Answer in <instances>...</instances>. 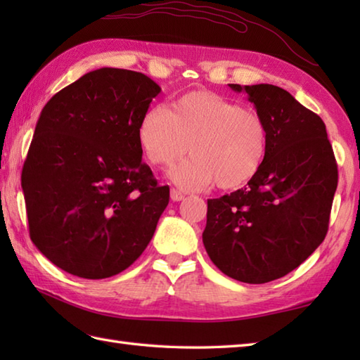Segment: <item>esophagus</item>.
I'll use <instances>...</instances> for the list:
<instances>
[{"label": "esophagus", "instance_id": "1", "mask_svg": "<svg viewBox=\"0 0 360 360\" xmlns=\"http://www.w3.org/2000/svg\"><path fill=\"white\" fill-rule=\"evenodd\" d=\"M170 198H172V201H182V200H184V195H182V193L179 192V190H174V188H172Z\"/></svg>", "mask_w": 360, "mask_h": 360}]
</instances>
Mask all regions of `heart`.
Segmentation results:
<instances>
[{"label": "heart", "instance_id": "heart-1", "mask_svg": "<svg viewBox=\"0 0 360 360\" xmlns=\"http://www.w3.org/2000/svg\"><path fill=\"white\" fill-rule=\"evenodd\" d=\"M137 139L153 165H170L188 150L192 158L172 168L170 179L182 190H201L217 182L231 190L258 174L267 155L264 119L213 91H192L172 111L155 105L143 112Z\"/></svg>", "mask_w": 360, "mask_h": 360}]
</instances>
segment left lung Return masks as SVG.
<instances>
[{
	"mask_svg": "<svg viewBox=\"0 0 360 360\" xmlns=\"http://www.w3.org/2000/svg\"><path fill=\"white\" fill-rule=\"evenodd\" d=\"M231 88L246 91L269 143L248 187L207 200L202 243L221 272L262 285L294 271L325 240L338 162L323 120L288 91L267 83Z\"/></svg>",
	"mask_w": 360,
	"mask_h": 360,
	"instance_id": "1",
	"label": "left lung"
}]
</instances>
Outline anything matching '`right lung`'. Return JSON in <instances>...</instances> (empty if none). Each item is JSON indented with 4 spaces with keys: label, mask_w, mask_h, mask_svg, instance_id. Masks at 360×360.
Here are the masks:
<instances>
[{
    "label": "right lung",
    "mask_w": 360,
    "mask_h": 360,
    "mask_svg": "<svg viewBox=\"0 0 360 360\" xmlns=\"http://www.w3.org/2000/svg\"><path fill=\"white\" fill-rule=\"evenodd\" d=\"M159 93L142 72L101 68L44 105L21 187L30 240L60 269L108 278L151 241L170 188L142 162L137 127Z\"/></svg>",
    "instance_id": "add662e5"
}]
</instances>
